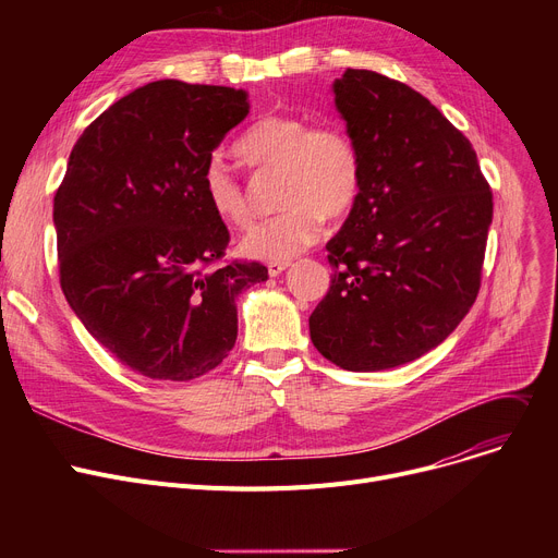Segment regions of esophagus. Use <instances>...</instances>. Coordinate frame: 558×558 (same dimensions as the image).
Instances as JSON below:
<instances>
[{
  "mask_svg": "<svg viewBox=\"0 0 558 558\" xmlns=\"http://www.w3.org/2000/svg\"><path fill=\"white\" fill-rule=\"evenodd\" d=\"M287 269H289V262H269V276L271 278H278Z\"/></svg>",
  "mask_w": 558,
  "mask_h": 558,
  "instance_id": "1",
  "label": "esophagus"
}]
</instances>
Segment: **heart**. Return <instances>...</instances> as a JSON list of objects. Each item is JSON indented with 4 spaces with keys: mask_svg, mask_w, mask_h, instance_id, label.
I'll return each instance as SVG.
<instances>
[{
    "mask_svg": "<svg viewBox=\"0 0 558 558\" xmlns=\"http://www.w3.org/2000/svg\"><path fill=\"white\" fill-rule=\"evenodd\" d=\"M238 154L255 169H280L282 210L248 228L240 242L246 257L287 262L318 240L324 219L353 208L362 187V160L355 142L337 126H312L296 114H269L238 142ZM203 194L228 226H246L251 208L238 175L219 158L203 167Z\"/></svg>",
    "mask_w": 558,
    "mask_h": 558,
    "instance_id": "obj_1",
    "label": "heart"
}]
</instances>
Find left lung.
Masks as SVG:
<instances>
[{"label":"left lung","mask_w":558,"mask_h":558,"mask_svg":"<svg viewBox=\"0 0 558 558\" xmlns=\"http://www.w3.org/2000/svg\"><path fill=\"white\" fill-rule=\"evenodd\" d=\"M332 95L362 187L326 244L335 276L310 337L345 371H387L429 353L473 307L493 196L473 144L409 85L345 70Z\"/></svg>","instance_id":"left-lung-1"}]
</instances>
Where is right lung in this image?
<instances>
[{
    "label": "right lung",
    "mask_w": 558,
    "mask_h": 558,
    "mask_svg": "<svg viewBox=\"0 0 558 558\" xmlns=\"http://www.w3.org/2000/svg\"><path fill=\"white\" fill-rule=\"evenodd\" d=\"M248 93L175 78L146 83L83 131L53 196L63 294L131 371L187 383L238 339V296L269 278L259 262L205 269L228 228L203 167L244 117Z\"/></svg>",
    "instance_id": "add662e5"
}]
</instances>
